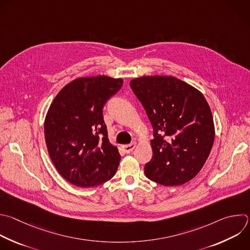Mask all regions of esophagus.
<instances>
[{
    "instance_id": "obj_1",
    "label": "esophagus",
    "mask_w": 250,
    "mask_h": 250,
    "mask_svg": "<svg viewBox=\"0 0 250 250\" xmlns=\"http://www.w3.org/2000/svg\"><path fill=\"white\" fill-rule=\"evenodd\" d=\"M135 147H136V144L135 143H131V144H128V145H124L123 146V150L125 151V153H130Z\"/></svg>"
}]
</instances>
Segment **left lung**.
I'll use <instances>...</instances> for the list:
<instances>
[{
	"instance_id": "8db88e82",
	"label": "left lung",
	"mask_w": 250,
	"mask_h": 250,
	"mask_svg": "<svg viewBox=\"0 0 250 250\" xmlns=\"http://www.w3.org/2000/svg\"><path fill=\"white\" fill-rule=\"evenodd\" d=\"M130 88L153 126V157L145 176L162 186L192 180L202 169L215 138L211 109L203 94L174 76L134 78Z\"/></svg>"
}]
</instances>
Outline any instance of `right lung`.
<instances>
[{
  "label": "right lung",
  "mask_w": 250,
  "mask_h": 250,
  "mask_svg": "<svg viewBox=\"0 0 250 250\" xmlns=\"http://www.w3.org/2000/svg\"><path fill=\"white\" fill-rule=\"evenodd\" d=\"M122 78L79 77L53 100L44 123L49 156L59 174L73 186L93 188L111 180L121 156L108 139L106 102L123 86Z\"/></svg>",
  "instance_id": "1"
}]
</instances>
